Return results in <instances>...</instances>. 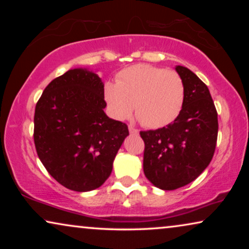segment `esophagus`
Returning a JSON list of instances; mask_svg holds the SVG:
<instances>
[{"label":"esophagus","instance_id":"1","mask_svg":"<svg viewBox=\"0 0 249 249\" xmlns=\"http://www.w3.org/2000/svg\"><path fill=\"white\" fill-rule=\"evenodd\" d=\"M129 131H130V134H134V135H138V130L136 129L135 127H132V125H129Z\"/></svg>","mask_w":249,"mask_h":249}]
</instances>
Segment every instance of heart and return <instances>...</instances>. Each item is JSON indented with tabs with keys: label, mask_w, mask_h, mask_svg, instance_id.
Listing matches in <instances>:
<instances>
[{
	"label": "heart",
	"mask_w": 249,
	"mask_h": 249,
	"mask_svg": "<svg viewBox=\"0 0 249 249\" xmlns=\"http://www.w3.org/2000/svg\"><path fill=\"white\" fill-rule=\"evenodd\" d=\"M104 100L112 117L124 120L132 110L145 127L168 125L181 113L186 86L178 72L151 64H135L121 70L117 83L107 81Z\"/></svg>",
	"instance_id": "1"
}]
</instances>
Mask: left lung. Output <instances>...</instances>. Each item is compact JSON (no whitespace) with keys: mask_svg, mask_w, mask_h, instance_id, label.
Masks as SVG:
<instances>
[{"mask_svg":"<svg viewBox=\"0 0 249 249\" xmlns=\"http://www.w3.org/2000/svg\"><path fill=\"white\" fill-rule=\"evenodd\" d=\"M176 71L186 86L181 113L172 124L141 131L145 142L144 173L155 187L178 189L194 181L210 164L217 139V112L205 84L188 68Z\"/></svg>","mask_w":249,"mask_h":249,"instance_id":"left-lung-1","label":"left lung"}]
</instances>
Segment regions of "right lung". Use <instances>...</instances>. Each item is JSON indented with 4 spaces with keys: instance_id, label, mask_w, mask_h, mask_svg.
Returning a JSON list of instances; mask_svg holds the SVG:
<instances>
[{
    "instance_id": "right-lung-1",
    "label": "right lung",
    "mask_w": 249,
    "mask_h": 249,
    "mask_svg": "<svg viewBox=\"0 0 249 249\" xmlns=\"http://www.w3.org/2000/svg\"><path fill=\"white\" fill-rule=\"evenodd\" d=\"M103 86L93 71L71 69L51 81L36 104L37 155L57 182L74 192L103 185L129 135L127 124L105 114Z\"/></svg>"
}]
</instances>
